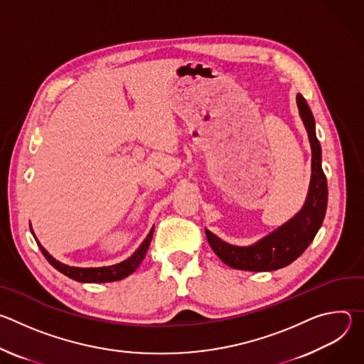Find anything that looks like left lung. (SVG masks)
Segmentation results:
<instances>
[{"instance_id": "1", "label": "left lung", "mask_w": 364, "mask_h": 364, "mask_svg": "<svg viewBox=\"0 0 364 364\" xmlns=\"http://www.w3.org/2000/svg\"><path fill=\"white\" fill-rule=\"evenodd\" d=\"M296 103L313 151V160H311L313 174H311L306 201L296 216L252 246L229 245L205 229L207 240L213 252L230 268L252 272L284 268L304 253L323 225L327 210L328 187L321 167V145L316 135L314 117L304 96L299 93L296 95Z\"/></svg>"}]
</instances>
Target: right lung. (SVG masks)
I'll use <instances>...</instances> for the list:
<instances>
[{"mask_svg": "<svg viewBox=\"0 0 364 364\" xmlns=\"http://www.w3.org/2000/svg\"><path fill=\"white\" fill-rule=\"evenodd\" d=\"M152 233H154V228L149 230L148 236L141 243V246L134 252V255L131 257L127 259V261L112 265V267H103V268H75V267L63 265L59 261H56L55 257H51L46 252V249L41 245H38V242H37V245L51 267L56 268L59 272H62L63 275H66L77 282H96V284L97 282H114V281H121V279L127 278L139 267V264L142 262V259L148 250V246L151 243Z\"/></svg>", "mask_w": 364, "mask_h": 364, "instance_id": "add662e5", "label": "right lung"}]
</instances>
